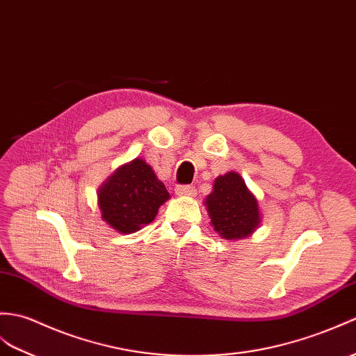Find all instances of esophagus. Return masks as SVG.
Returning a JSON list of instances; mask_svg holds the SVG:
<instances>
[{"label": "esophagus", "mask_w": 356, "mask_h": 356, "mask_svg": "<svg viewBox=\"0 0 356 356\" xmlns=\"http://www.w3.org/2000/svg\"><path fill=\"white\" fill-rule=\"evenodd\" d=\"M176 194L181 195V197H194L195 195V188L189 186V185H179L176 186Z\"/></svg>", "instance_id": "1"}]
</instances>
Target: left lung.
Returning <instances> with one entry per match:
<instances>
[{
	"label": "left lung",
	"instance_id": "obj_1",
	"mask_svg": "<svg viewBox=\"0 0 356 356\" xmlns=\"http://www.w3.org/2000/svg\"><path fill=\"white\" fill-rule=\"evenodd\" d=\"M204 206L213 230L229 241L250 236L259 227L262 216L259 202L236 171L213 180L212 193Z\"/></svg>",
	"mask_w": 356,
	"mask_h": 356
}]
</instances>
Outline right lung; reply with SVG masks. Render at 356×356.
I'll use <instances>...</instances> for the list:
<instances>
[{"label": "right lung", "mask_w": 356, "mask_h": 356, "mask_svg": "<svg viewBox=\"0 0 356 356\" xmlns=\"http://www.w3.org/2000/svg\"><path fill=\"white\" fill-rule=\"evenodd\" d=\"M102 220L118 234H134L152 222L170 193L144 159L115 170L97 191Z\"/></svg>", "instance_id": "right-lung-1"}]
</instances>
